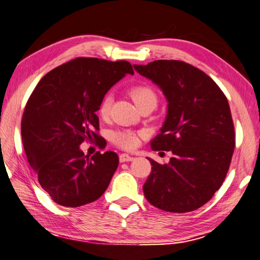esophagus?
I'll return each mask as SVG.
<instances>
[{
  "label": "esophagus",
  "mask_w": 260,
  "mask_h": 260,
  "mask_svg": "<svg viewBox=\"0 0 260 260\" xmlns=\"http://www.w3.org/2000/svg\"><path fill=\"white\" fill-rule=\"evenodd\" d=\"M134 159V157H131L129 154L127 153H121L119 155V161L120 162H126V161H132V160Z\"/></svg>",
  "instance_id": "34e87169"
}]
</instances>
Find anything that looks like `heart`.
Wrapping results in <instances>:
<instances>
[{"instance_id": "b5f03b06", "label": "heart", "mask_w": 260, "mask_h": 260, "mask_svg": "<svg viewBox=\"0 0 260 260\" xmlns=\"http://www.w3.org/2000/svg\"><path fill=\"white\" fill-rule=\"evenodd\" d=\"M131 96L133 99L134 103L138 108H141L144 105H157V95L152 88L146 85H139L131 89ZM112 105V95L106 94L101 99L100 105L98 108V112L100 117L106 118L110 112V108ZM110 140L119 148L131 150L134 149L139 144V135L131 131H117L112 132L110 135Z\"/></svg>"}]
</instances>
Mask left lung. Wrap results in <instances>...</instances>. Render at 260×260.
<instances>
[{"label":"left lung","instance_id":"1","mask_svg":"<svg viewBox=\"0 0 260 260\" xmlns=\"http://www.w3.org/2000/svg\"><path fill=\"white\" fill-rule=\"evenodd\" d=\"M134 69L161 89L168 102L154 151H172L168 164L153 159L143 192L171 212L200 208L218 190L232 160L235 134L228 99L202 70L183 61L155 60Z\"/></svg>","mask_w":260,"mask_h":260}]
</instances>
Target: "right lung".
Listing matches in <instances>:
<instances>
[{
	"instance_id": "right-lung-1",
	"label": "right lung",
	"mask_w": 260,
	"mask_h": 260,
	"mask_svg": "<svg viewBox=\"0 0 260 260\" xmlns=\"http://www.w3.org/2000/svg\"><path fill=\"white\" fill-rule=\"evenodd\" d=\"M126 74L127 61L77 58L41 79L23 111L21 136L30 167L55 204L79 207L98 200L119 164L116 152L81 150L85 140L99 139L101 99Z\"/></svg>"
}]
</instances>
